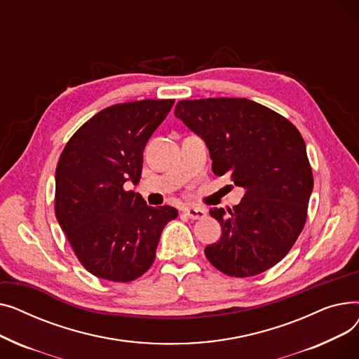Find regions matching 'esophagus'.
I'll return each mask as SVG.
<instances>
[{"mask_svg":"<svg viewBox=\"0 0 359 359\" xmlns=\"http://www.w3.org/2000/svg\"><path fill=\"white\" fill-rule=\"evenodd\" d=\"M183 212L191 219H202L206 217V214H208V211L202 208V206H184Z\"/></svg>","mask_w":359,"mask_h":359,"instance_id":"34e87169","label":"esophagus"}]
</instances>
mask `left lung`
Masks as SVG:
<instances>
[{
	"label": "left lung",
	"instance_id": "1",
	"mask_svg": "<svg viewBox=\"0 0 359 359\" xmlns=\"http://www.w3.org/2000/svg\"><path fill=\"white\" fill-rule=\"evenodd\" d=\"M175 115L205 141L212 172L230 175L246 191L229 212L210 210L222 236L205 248V256L236 278L275 266L303 231L313 191L311 165L298 129L249 99L180 100Z\"/></svg>",
	"mask_w": 359,
	"mask_h": 359
}]
</instances>
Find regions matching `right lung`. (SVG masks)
<instances>
[{
  "instance_id": "obj_1",
  "label": "right lung",
  "mask_w": 359,
  "mask_h": 359,
  "mask_svg": "<svg viewBox=\"0 0 359 359\" xmlns=\"http://www.w3.org/2000/svg\"><path fill=\"white\" fill-rule=\"evenodd\" d=\"M175 100L113 104L88 119L67 142L55 172V215L81 265L94 276L129 282L156 259L173 206H148L137 184L142 154Z\"/></svg>"
}]
</instances>
